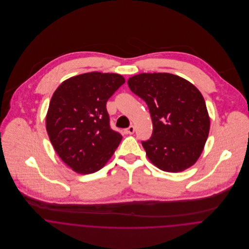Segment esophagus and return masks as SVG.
Wrapping results in <instances>:
<instances>
[{
    "instance_id": "esophagus-1",
    "label": "esophagus",
    "mask_w": 249,
    "mask_h": 249,
    "mask_svg": "<svg viewBox=\"0 0 249 249\" xmlns=\"http://www.w3.org/2000/svg\"><path fill=\"white\" fill-rule=\"evenodd\" d=\"M124 131H125L126 134H133L134 131H135V127H134L133 125H130V126H129L128 128H126Z\"/></svg>"
}]
</instances>
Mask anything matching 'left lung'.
I'll return each mask as SVG.
<instances>
[{"label":"left lung","mask_w":249,"mask_h":249,"mask_svg":"<svg viewBox=\"0 0 249 249\" xmlns=\"http://www.w3.org/2000/svg\"><path fill=\"white\" fill-rule=\"evenodd\" d=\"M147 105L152 134L142 141L146 156L158 169L179 173L200 156L210 129L205 101L188 80L168 72L140 73L127 81Z\"/></svg>","instance_id":"left-lung-1"}]
</instances>
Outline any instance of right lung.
<instances>
[{
  "label": "right lung",
  "mask_w": 249,
  "mask_h": 249,
  "mask_svg": "<svg viewBox=\"0 0 249 249\" xmlns=\"http://www.w3.org/2000/svg\"><path fill=\"white\" fill-rule=\"evenodd\" d=\"M124 82L118 73L92 71L63 81L53 93L46 128L54 150L72 171L98 172L122 141L110 127L107 103Z\"/></svg>",
  "instance_id": "add662e5"
}]
</instances>
